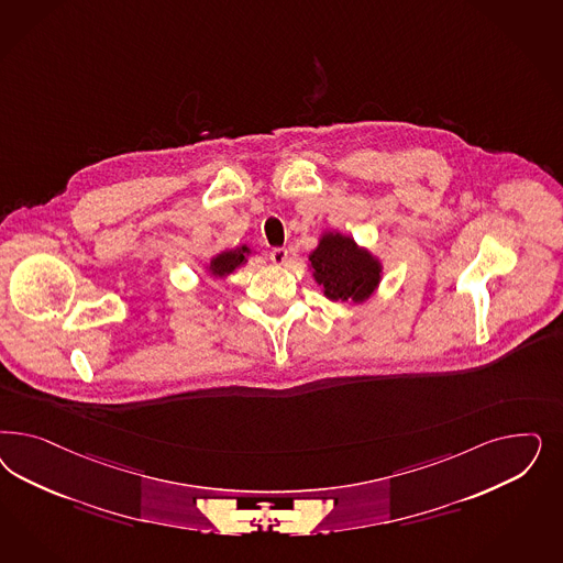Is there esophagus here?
<instances>
[{
  "instance_id": "34e87169",
  "label": "esophagus",
  "mask_w": 563,
  "mask_h": 563,
  "mask_svg": "<svg viewBox=\"0 0 563 563\" xmlns=\"http://www.w3.org/2000/svg\"><path fill=\"white\" fill-rule=\"evenodd\" d=\"M269 258H272L275 265H284V263L288 261V251H286V249H272Z\"/></svg>"
}]
</instances>
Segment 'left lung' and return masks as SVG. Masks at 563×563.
I'll return each mask as SVG.
<instances>
[{"instance_id": "obj_1", "label": "left lung", "mask_w": 563, "mask_h": 563, "mask_svg": "<svg viewBox=\"0 0 563 563\" xmlns=\"http://www.w3.org/2000/svg\"><path fill=\"white\" fill-rule=\"evenodd\" d=\"M309 261L312 277L329 300L358 305L379 288L382 263L340 232H325Z\"/></svg>"}]
</instances>
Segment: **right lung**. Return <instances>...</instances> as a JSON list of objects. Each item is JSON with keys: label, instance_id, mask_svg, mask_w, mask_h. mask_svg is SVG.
<instances>
[{"label": "right lung", "instance_id": "right-lung-1", "mask_svg": "<svg viewBox=\"0 0 563 563\" xmlns=\"http://www.w3.org/2000/svg\"><path fill=\"white\" fill-rule=\"evenodd\" d=\"M249 254H251V249H249L246 244H242V246H238V249H232V251H223V253L216 254V256L211 258V263H209L207 269H209V273H211L213 277H225V275L236 272L240 265H244Z\"/></svg>", "mask_w": 563, "mask_h": 563}]
</instances>
